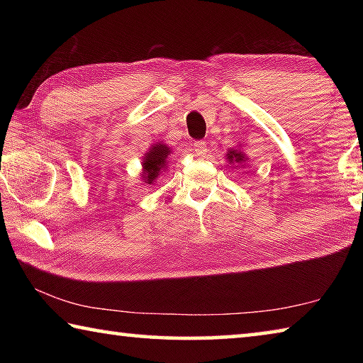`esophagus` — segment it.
<instances>
[{
  "label": "esophagus",
  "instance_id": "esophagus-1",
  "mask_svg": "<svg viewBox=\"0 0 363 363\" xmlns=\"http://www.w3.org/2000/svg\"><path fill=\"white\" fill-rule=\"evenodd\" d=\"M192 149L196 155H201V153L206 152V143L205 140H195V143L192 144Z\"/></svg>",
  "mask_w": 363,
  "mask_h": 363
}]
</instances>
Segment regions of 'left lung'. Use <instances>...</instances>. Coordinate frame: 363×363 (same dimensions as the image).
Wrapping results in <instances>:
<instances>
[{
	"label": "left lung",
	"instance_id": "1",
	"mask_svg": "<svg viewBox=\"0 0 363 363\" xmlns=\"http://www.w3.org/2000/svg\"><path fill=\"white\" fill-rule=\"evenodd\" d=\"M227 160H229L230 163H238V164H243L245 162H247V157H245V153L240 152V150H229V153H227Z\"/></svg>",
	"mask_w": 363,
	"mask_h": 363
}]
</instances>
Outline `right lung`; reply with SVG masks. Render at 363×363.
Here are the masks:
<instances>
[{
  "label": "right lung",
  "instance_id": "add662e5",
  "mask_svg": "<svg viewBox=\"0 0 363 363\" xmlns=\"http://www.w3.org/2000/svg\"><path fill=\"white\" fill-rule=\"evenodd\" d=\"M171 157V147L167 144L158 143L153 144L149 152L145 153L143 162V179L145 184H155V179L162 171L167 169Z\"/></svg>",
  "mask_w": 363,
  "mask_h": 363
}]
</instances>
